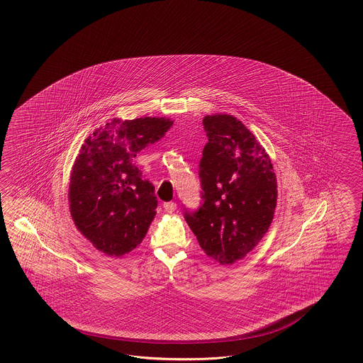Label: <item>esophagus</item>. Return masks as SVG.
Masks as SVG:
<instances>
[{"instance_id":"34e87169","label":"esophagus","mask_w":363,"mask_h":363,"mask_svg":"<svg viewBox=\"0 0 363 363\" xmlns=\"http://www.w3.org/2000/svg\"><path fill=\"white\" fill-rule=\"evenodd\" d=\"M164 209H165V211H167V213H173V211L177 209L176 202H165V203H164Z\"/></svg>"}]
</instances>
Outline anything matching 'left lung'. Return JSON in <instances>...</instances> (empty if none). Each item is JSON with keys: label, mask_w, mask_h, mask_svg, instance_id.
<instances>
[{"label": "left lung", "mask_w": 363, "mask_h": 363, "mask_svg": "<svg viewBox=\"0 0 363 363\" xmlns=\"http://www.w3.org/2000/svg\"><path fill=\"white\" fill-rule=\"evenodd\" d=\"M208 143L199 162L202 205L185 211L202 250L220 264L246 257L274 217L277 177L270 157L240 120L203 117Z\"/></svg>", "instance_id": "8db88e82"}]
</instances>
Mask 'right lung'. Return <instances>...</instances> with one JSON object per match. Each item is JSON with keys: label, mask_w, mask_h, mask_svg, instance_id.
Returning <instances> with one entry per match:
<instances>
[{"label": "right lung", "mask_w": 363, "mask_h": 363, "mask_svg": "<svg viewBox=\"0 0 363 363\" xmlns=\"http://www.w3.org/2000/svg\"><path fill=\"white\" fill-rule=\"evenodd\" d=\"M172 125L164 117L114 118L82 145L70 174L69 206L78 231L99 252L121 257L145 238L158 201L134 158Z\"/></svg>", "instance_id": "obj_1"}]
</instances>
